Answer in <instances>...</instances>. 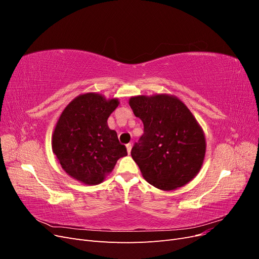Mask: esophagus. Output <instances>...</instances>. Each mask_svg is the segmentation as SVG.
<instances>
[{"mask_svg":"<svg viewBox=\"0 0 259 259\" xmlns=\"http://www.w3.org/2000/svg\"><path fill=\"white\" fill-rule=\"evenodd\" d=\"M126 149H127V152H128V154L131 153V150H132V144H127L126 145Z\"/></svg>","mask_w":259,"mask_h":259,"instance_id":"esophagus-1","label":"esophagus"}]
</instances>
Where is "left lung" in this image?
Listing matches in <instances>:
<instances>
[{"instance_id": "obj_1", "label": "left lung", "mask_w": 259, "mask_h": 259, "mask_svg": "<svg viewBox=\"0 0 259 259\" xmlns=\"http://www.w3.org/2000/svg\"><path fill=\"white\" fill-rule=\"evenodd\" d=\"M144 123V134L132 148V158L147 182L174 190L199 173L205 155V137L183 101L168 95L130 99Z\"/></svg>"}]
</instances>
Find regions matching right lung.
Instances as JSON below:
<instances>
[{
    "instance_id": "right-lung-1",
    "label": "right lung",
    "mask_w": 259,
    "mask_h": 259,
    "mask_svg": "<svg viewBox=\"0 0 259 259\" xmlns=\"http://www.w3.org/2000/svg\"><path fill=\"white\" fill-rule=\"evenodd\" d=\"M119 106L95 93L77 96L62 111L55 127L52 146L68 175L86 185H98L113 169L116 161L127 155L116 132L107 120Z\"/></svg>"
}]
</instances>
